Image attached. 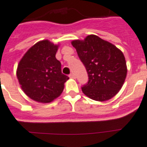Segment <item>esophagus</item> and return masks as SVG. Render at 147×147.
Instances as JSON below:
<instances>
[{
	"label": "esophagus",
	"mask_w": 147,
	"mask_h": 147,
	"mask_svg": "<svg viewBox=\"0 0 147 147\" xmlns=\"http://www.w3.org/2000/svg\"><path fill=\"white\" fill-rule=\"evenodd\" d=\"M69 78H71V79H76V76H75V75H74L73 73H71V75H70L69 76Z\"/></svg>",
	"instance_id": "34e87169"
}]
</instances>
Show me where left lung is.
Masks as SVG:
<instances>
[{"instance_id":"8db88e82","label":"left lung","mask_w":147,"mask_h":147,"mask_svg":"<svg viewBox=\"0 0 147 147\" xmlns=\"http://www.w3.org/2000/svg\"><path fill=\"white\" fill-rule=\"evenodd\" d=\"M88 73V83L82 87L87 97L105 102L117 94L127 76L125 58L121 50L96 35L71 42Z\"/></svg>"}]
</instances>
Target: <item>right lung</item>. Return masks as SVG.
Listing matches in <instances>:
<instances>
[{
    "label": "right lung",
    "instance_id": "right-lung-1",
    "mask_svg": "<svg viewBox=\"0 0 147 147\" xmlns=\"http://www.w3.org/2000/svg\"><path fill=\"white\" fill-rule=\"evenodd\" d=\"M60 46L48 39L30 47L18 64L16 76L23 92L39 103H50L61 95L69 77L56 59Z\"/></svg>",
    "mask_w": 147,
    "mask_h": 147
}]
</instances>
